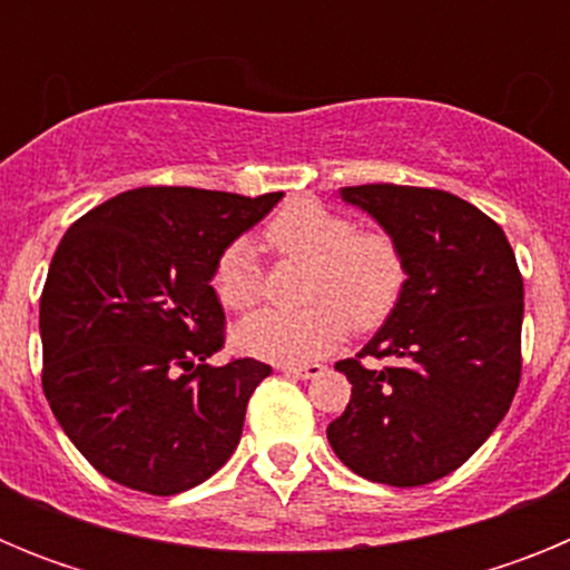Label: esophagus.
<instances>
[{
	"label": "esophagus",
	"mask_w": 570,
	"mask_h": 570,
	"mask_svg": "<svg viewBox=\"0 0 570 570\" xmlns=\"http://www.w3.org/2000/svg\"><path fill=\"white\" fill-rule=\"evenodd\" d=\"M279 371L288 376H299V380H314V376L325 371V365H320V362H302V365H279Z\"/></svg>",
	"instance_id": "esophagus-1"
}]
</instances>
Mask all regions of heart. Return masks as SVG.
Returning <instances> with one entry per match:
<instances>
[{"label": "heart", "mask_w": 570, "mask_h": 570, "mask_svg": "<svg viewBox=\"0 0 570 570\" xmlns=\"http://www.w3.org/2000/svg\"><path fill=\"white\" fill-rule=\"evenodd\" d=\"M265 248L308 262L299 311L265 308L236 328V345L256 360L296 365L325 354L347 325L380 328L400 305L407 282L400 242L382 228H356L354 219L316 199H291L262 230ZM214 291L225 308L245 311L262 294V268L250 242L225 245L214 265Z\"/></svg>", "instance_id": "heart-1"}]
</instances>
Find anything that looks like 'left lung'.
I'll return each instance as SVG.
<instances>
[{"label":"left lung","instance_id":"8db88e82","mask_svg":"<svg viewBox=\"0 0 570 570\" xmlns=\"http://www.w3.org/2000/svg\"><path fill=\"white\" fill-rule=\"evenodd\" d=\"M342 199L400 242L407 282L374 340L336 362L354 387L328 442L365 480L428 485L456 471L511 407L522 274L500 225L448 190L382 183L342 188Z\"/></svg>","mask_w":570,"mask_h":570}]
</instances>
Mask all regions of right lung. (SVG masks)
I'll return each instance as SVG.
<instances>
[{"label": "right lung", "mask_w": 570, "mask_h": 570, "mask_svg": "<svg viewBox=\"0 0 570 570\" xmlns=\"http://www.w3.org/2000/svg\"><path fill=\"white\" fill-rule=\"evenodd\" d=\"M282 194L136 188L97 205L59 242L42 299V391L102 476L174 497L214 476L239 445L271 365H208L225 345L210 288L225 245Z\"/></svg>", "instance_id": "obj_1"}]
</instances>
